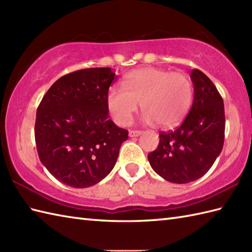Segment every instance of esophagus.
<instances>
[{
    "label": "esophagus",
    "instance_id": "34e87169",
    "mask_svg": "<svg viewBox=\"0 0 252 252\" xmlns=\"http://www.w3.org/2000/svg\"><path fill=\"white\" fill-rule=\"evenodd\" d=\"M142 131H130L129 132V136L130 137H136V136H140L142 134Z\"/></svg>",
    "mask_w": 252,
    "mask_h": 252
}]
</instances>
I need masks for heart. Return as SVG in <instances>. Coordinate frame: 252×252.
Listing matches in <instances>:
<instances>
[{
	"label": "heart",
	"instance_id": "1",
	"mask_svg": "<svg viewBox=\"0 0 252 252\" xmlns=\"http://www.w3.org/2000/svg\"><path fill=\"white\" fill-rule=\"evenodd\" d=\"M191 99V83L184 73L145 67L127 73L123 89H109L107 108L118 126H126L141 104L145 122L171 129L184 119Z\"/></svg>",
	"mask_w": 252,
	"mask_h": 252
}]
</instances>
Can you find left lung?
<instances>
[{"label": "left lung", "instance_id": "8db88e82", "mask_svg": "<svg viewBox=\"0 0 252 252\" xmlns=\"http://www.w3.org/2000/svg\"><path fill=\"white\" fill-rule=\"evenodd\" d=\"M194 98L183 123L174 131L161 132L156 151L148 154L155 172L176 184L205 175L221 154L225 131L224 104L216 85L202 71L190 73Z\"/></svg>", "mask_w": 252, "mask_h": 252}]
</instances>
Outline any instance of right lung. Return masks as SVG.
<instances>
[{
  "label": "right lung",
  "instance_id": "right-lung-1",
  "mask_svg": "<svg viewBox=\"0 0 252 252\" xmlns=\"http://www.w3.org/2000/svg\"><path fill=\"white\" fill-rule=\"evenodd\" d=\"M115 72L88 68L58 79L36 110L41 162L62 183L85 189L114 169L127 131L108 119L107 93Z\"/></svg>",
  "mask_w": 252,
  "mask_h": 252
}]
</instances>
